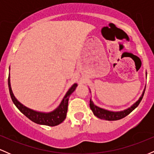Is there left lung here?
<instances>
[{"label":"left lung","mask_w":154,"mask_h":154,"mask_svg":"<svg viewBox=\"0 0 154 154\" xmlns=\"http://www.w3.org/2000/svg\"><path fill=\"white\" fill-rule=\"evenodd\" d=\"M145 90L143 93L142 95L140 96V98H139V100H137L132 106H130V108H128V109H125V110L124 111H116V112H114V111L106 110V109H101V108L94 105V103H93L91 99L90 100V107H91V110L93 111V114H94L95 116H96L98 118H99V119L108 120V121H114V120L121 119H122V118L125 117L126 116H128L129 114H130V113H131L132 111L139 105L141 100H142L143 97Z\"/></svg>","instance_id":"obj_1"}]
</instances>
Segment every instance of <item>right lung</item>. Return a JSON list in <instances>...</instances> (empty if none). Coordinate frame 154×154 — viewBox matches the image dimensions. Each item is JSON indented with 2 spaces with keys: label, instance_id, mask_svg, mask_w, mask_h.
<instances>
[{
  "label": "right lung",
  "instance_id": "add662e5",
  "mask_svg": "<svg viewBox=\"0 0 154 154\" xmlns=\"http://www.w3.org/2000/svg\"><path fill=\"white\" fill-rule=\"evenodd\" d=\"M8 89H9V93L11 98L12 101L15 104L16 106L19 109L23 114H24L28 119H29L33 122L39 124V125H47V126H56V125H59L66 119L67 110H68V100L70 95L75 91V90L77 88V85L74 84L72 86L71 88L69 90L66 94L65 95L64 98H63L62 101L60 103L59 107L54 111H51L49 113H43L39 112V111H35L32 110L30 109H28L24 105H22L20 102L17 100V98L13 94L11 88L10 83V74L8 75Z\"/></svg>",
  "mask_w": 154,
  "mask_h": 154
}]
</instances>
